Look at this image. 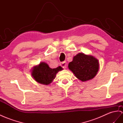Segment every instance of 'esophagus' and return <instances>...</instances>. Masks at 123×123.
Instances as JSON below:
<instances>
[{
	"label": "esophagus",
	"instance_id": "1",
	"mask_svg": "<svg viewBox=\"0 0 123 123\" xmlns=\"http://www.w3.org/2000/svg\"><path fill=\"white\" fill-rule=\"evenodd\" d=\"M60 65L63 68H65L66 67H67V62H66L65 61L62 62H61Z\"/></svg>",
	"mask_w": 123,
	"mask_h": 123
}]
</instances>
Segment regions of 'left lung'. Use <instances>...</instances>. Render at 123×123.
Listing matches in <instances>:
<instances>
[{"instance_id":"obj_1","label":"left lung","mask_w":123,"mask_h":123,"mask_svg":"<svg viewBox=\"0 0 123 123\" xmlns=\"http://www.w3.org/2000/svg\"><path fill=\"white\" fill-rule=\"evenodd\" d=\"M68 67L80 80L85 81L92 79L99 70L98 60L91 55L80 53L69 63Z\"/></svg>"}]
</instances>
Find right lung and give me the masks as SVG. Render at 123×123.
<instances>
[{
    "mask_svg": "<svg viewBox=\"0 0 123 123\" xmlns=\"http://www.w3.org/2000/svg\"><path fill=\"white\" fill-rule=\"evenodd\" d=\"M61 67L51 68L46 63L42 62L38 66L34 67L32 70V76L38 83L48 85L55 79L56 74L62 70Z\"/></svg>",
    "mask_w": 123,
    "mask_h": 123,
    "instance_id": "add662e5",
    "label": "right lung"
}]
</instances>
